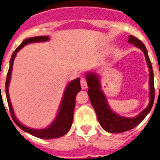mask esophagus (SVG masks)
Here are the masks:
<instances>
[{
	"instance_id": "esophagus-1",
	"label": "esophagus",
	"mask_w": 160,
	"mask_h": 160,
	"mask_svg": "<svg viewBox=\"0 0 160 160\" xmlns=\"http://www.w3.org/2000/svg\"><path fill=\"white\" fill-rule=\"evenodd\" d=\"M80 85H81V88H82L83 90H85L87 88V82H86L85 78H81V80H80Z\"/></svg>"
}]
</instances>
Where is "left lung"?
<instances>
[{
  "instance_id": "1",
  "label": "left lung",
  "mask_w": 160,
  "mask_h": 160,
  "mask_svg": "<svg viewBox=\"0 0 160 160\" xmlns=\"http://www.w3.org/2000/svg\"><path fill=\"white\" fill-rule=\"evenodd\" d=\"M128 42L129 44H134V46L142 50L144 52L147 65L149 66V103L146 109H144L139 114L134 118H126L120 116L116 113L112 111L107 103L105 94L101 90L100 79L96 73L89 72L86 74L85 77L87 80V85L89 87L88 95L93 108L95 109L97 115L98 121L101 127L105 131L109 133H123L128 131L129 129H134L137 126L146 115L151 110L152 106L154 101V72L152 68L151 62L149 60V55L147 52L146 47L141 41L134 36H129Z\"/></svg>"
}]
</instances>
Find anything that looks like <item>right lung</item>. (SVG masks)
Returning <instances> with one entry per match:
<instances>
[{"label":"right lung","instance_id":"obj_1","mask_svg":"<svg viewBox=\"0 0 160 160\" xmlns=\"http://www.w3.org/2000/svg\"><path fill=\"white\" fill-rule=\"evenodd\" d=\"M49 40H50V38H49L48 36H36V37H31V38H27L26 40H24L22 41V43L16 49V51H14L12 55H11V61H10V67H9L6 80V99H7V103H8L9 109H10V112H11V118L13 119V121L15 122V124L19 128H21L22 130H24L25 132H27L31 135L45 139H57V138H60V137L65 135L70 130L73 122V115H74L75 105V97H76V95L78 94V92H80V90H81L80 78H77V79L70 81L68 84L66 88H65V93H64L62 100H61V103H60V109H59V112H58L55 119H54V121L51 123L50 126L46 128V129H42L28 128V127L25 126L22 124H21L18 119H16V115L14 114V110L13 108H12V105H11V100H10L8 86L11 77V71H12L14 60H15V57H16L17 52L27 44L47 41Z\"/></svg>","mask_w":160,"mask_h":160}]
</instances>
